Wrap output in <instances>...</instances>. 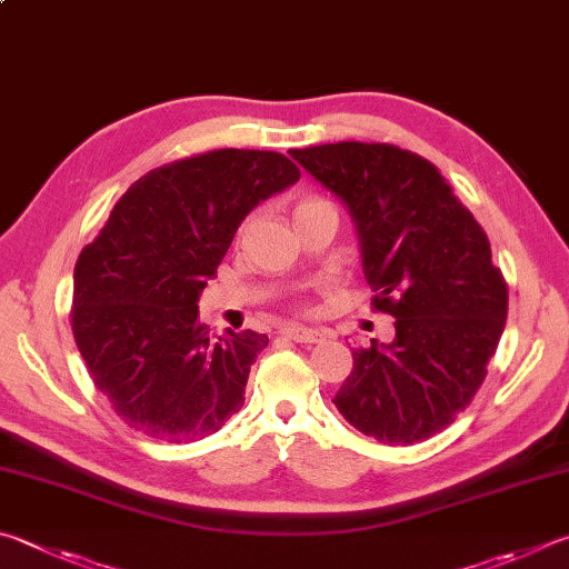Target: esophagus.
<instances>
[{
    "instance_id": "obj_1",
    "label": "esophagus",
    "mask_w": 569,
    "mask_h": 569,
    "mask_svg": "<svg viewBox=\"0 0 569 569\" xmlns=\"http://www.w3.org/2000/svg\"><path fill=\"white\" fill-rule=\"evenodd\" d=\"M284 337H290L295 342H305V345H312V342H322V332L317 330H307V327H297V325H284L282 330Z\"/></svg>"
}]
</instances>
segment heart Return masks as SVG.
Returning <instances> with one entry per match:
<instances>
[{
    "label": "heart",
    "mask_w": 569,
    "mask_h": 569,
    "mask_svg": "<svg viewBox=\"0 0 569 569\" xmlns=\"http://www.w3.org/2000/svg\"><path fill=\"white\" fill-rule=\"evenodd\" d=\"M315 202H325V199H315V197H312V199H305V202H302L300 207H307V204H315Z\"/></svg>",
    "instance_id": "heart-1"
}]
</instances>
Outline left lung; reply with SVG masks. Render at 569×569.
Segmentation results:
<instances>
[{
  "instance_id": "obj_1",
  "label": "left lung",
  "mask_w": 569,
  "mask_h": 569,
  "mask_svg": "<svg viewBox=\"0 0 569 569\" xmlns=\"http://www.w3.org/2000/svg\"><path fill=\"white\" fill-rule=\"evenodd\" d=\"M290 154L347 207L375 310L395 317V340L355 350L332 402L382 445L442 432L480 390L505 330L507 284L490 239L420 154L365 142Z\"/></svg>"
}]
</instances>
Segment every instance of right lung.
I'll use <instances>...</instances> for the list:
<instances>
[{
  "mask_svg": "<svg viewBox=\"0 0 569 569\" xmlns=\"http://www.w3.org/2000/svg\"><path fill=\"white\" fill-rule=\"evenodd\" d=\"M300 179L290 159L214 149L157 167L119 197L74 267L72 332L97 390L159 442H194L244 405L267 335L209 337L199 292L252 209Z\"/></svg>",
  "mask_w": 569,
  "mask_h": 569,
  "instance_id": "right-lung-1",
  "label": "right lung"
}]
</instances>
